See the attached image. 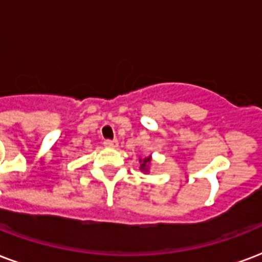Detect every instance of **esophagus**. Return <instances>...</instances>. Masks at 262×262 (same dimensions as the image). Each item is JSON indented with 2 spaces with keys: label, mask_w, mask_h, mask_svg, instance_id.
I'll return each mask as SVG.
<instances>
[{
  "label": "esophagus",
  "mask_w": 262,
  "mask_h": 262,
  "mask_svg": "<svg viewBox=\"0 0 262 262\" xmlns=\"http://www.w3.org/2000/svg\"><path fill=\"white\" fill-rule=\"evenodd\" d=\"M104 147L115 148V147H118V140H104Z\"/></svg>",
  "instance_id": "34e87169"
}]
</instances>
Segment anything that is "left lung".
Returning a JSON list of instances; mask_svg holds the SVG:
<instances>
[{
    "label": "left lung",
    "mask_w": 262,
    "mask_h": 262,
    "mask_svg": "<svg viewBox=\"0 0 262 262\" xmlns=\"http://www.w3.org/2000/svg\"><path fill=\"white\" fill-rule=\"evenodd\" d=\"M151 157H146V158H140V170H143L144 173H147L150 170L151 165Z\"/></svg>",
    "instance_id": "8db88e82"
}]
</instances>
